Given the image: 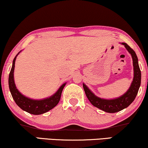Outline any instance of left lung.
<instances>
[{
	"instance_id": "8db88e82",
	"label": "left lung",
	"mask_w": 148,
	"mask_h": 148,
	"mask_svg": "<svg viewBox=\"0 0 148 148\" xmlns=\"http://www.w3.org/2000/svg\"><path fill=\"white\" fill-rule=\"evenodd\" d=\"M121 45L124 46L130 54H131L133 60L134 78L129 89L118 98L114 99H104L96 96L89 89L84 83L83 88L87 98L94 106L108 113H116L128 107L135 100L141 84V71L139 67L138 59L136 52L130 47L126 43L122 42Z\"/></svg>"
}]
</instances>
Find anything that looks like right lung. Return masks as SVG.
<instances>
[{
    "instance_id": "1",
    "label": "right lung",
    "mask_w": 148,
    "mask_h": 148,
    "mask_svg": "<svg viewBox=\"0 0 148 148\" xmlns=\"http://www.w3.org/2000/svg\"><path fill=\"white\" fill-rule=\"evenodd\" d=\"M21 52V51H20L18 53L13 60L12 68H11L9 77H8V86H9L11 95L17 106H18L24 111L33 114V115H40V114H45L54 108L58 104L60 100L62 92L65 85L66 84V82L62 84L61 86H60L58 90L53 95L48 97V98L40 99V100H34V99L30 98L28 97L24 96L17 89L14 79L15 61H16L17 56Z\"/></svg>"
}]
</instances>
